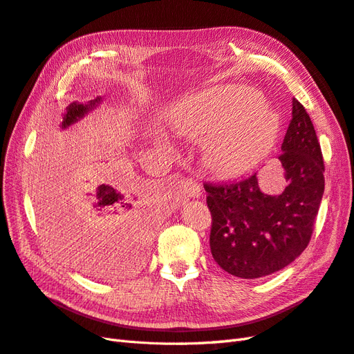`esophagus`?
<instances>
[{
	"mask_svg": "<svg viewBox=\"0 0 354 354\" xmlns=\"http://www.w3.org/2000/svg\"><path fill=\"white\" fill-rule=\"evenodd\" d=\"M183 192L187 197H201L202 196V189H201V185H198L194 179L192 178H187L184 179L183 183Z\"/></svg>",
	"mask_w": 354,
	"mask_h": 354,
	"instance_id": "34e87169",
	"label": "esophagus"
}]
</instances>
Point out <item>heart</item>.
Returning a JSON list of instances; mask_svg holds the SVG:
<instances>
[{
    "label": "heart",
    "instance_id": "obj_1",
    "mask_svg": "<svg viewBox=\"0 0 354 354\" xmlns=\"http://www.w3.org/2000/svg\"><path fill=\"white\" fill-rule=\"evenodd\" d=\"M174 129L183 138L207 140V166L233 176L251 169L270 149L279 121L256 91L220 86L184 103L175 115Z\"/></svg>",
    "mask_w": 354,
    "mask_h": 354
}]
</instances>
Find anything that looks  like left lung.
I'll return each instance as SVG.
<instances>
[{
  "label": "left lung",
  "mask_w": 354,
  "mask_h": 354,
  "mask_svg": "<svg viewBox=\"0 0 354 354\" xmlns=\"http://www.w3.org/2000/svg\"><path fill=\"white\" fill-rule=\"evenodd\" d=\"M278 161L286 180L278 196L261 192L257 174L230 184H203L212 215V257L234 277L274 274L311 241L324 192V165L311 118L296 98Z\"/></svg>",
  "instance_id": "1"
}]
</instances>
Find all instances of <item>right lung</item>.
Segmentation results:
<instances>
[{
    "label": "right lung",
    "instance_id": "1",
    "mask_svg": "<svg viewBox=\"0 0 354 354\" xmlns=\"http://www.w3.org/2000/svg\"><path fill=\"white\" fill-rule=\"evenodd\" d=\"M98 103L100 97L71 103L61 129L82 120ZM41 225L62 260L89 275L113 278L147 260L156 218L129 185L103 175L89 189L70 184L57 189L41 211Z\"/></svg>",
    "mask_w": 354,
    "mask_h": 354
}]
</instances>
